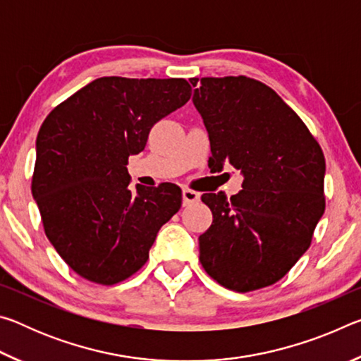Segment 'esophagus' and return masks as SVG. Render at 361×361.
Wrapping results in <instances>:
<instances>
[{
  "label": "esophagus",
  "instance_id": "34e87169",
  "mask_svg": "<svg viewBox=\"0 0 361 361\" xmlns=\"http://www.w3.org/2000/svg\"><path fill=\"white\" fill-rule=\"evenodd\" d=\"M199 192H195V191H192V189H183V204L185 205H189V204H192V202H197L199 200Z\"/></svg>",
  "mask_w": 361,
  "mask_h": 361
}]
</instances>
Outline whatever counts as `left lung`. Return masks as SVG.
I'll use <instances>...</instances> for the list:
<instances>
[{"label": "left lung", "mask_w": 361, "mask_h": 361, "mask_svg": "<svg viewBox=\"0 0 361 361\" xmlns=\"http://www.w3.org/2000/svg\"><path fill=\"white\" fill-rule=\"evenodd\" d=\"M194 106L210 138L209 167L243 175L231 199L207 192L213 221L199 237V259L224 288L247 293L286 276L310 247L325 212V156L301 118L247 76L191 79Z\"/></svg>", "instance_id": "1"}]
</instances>
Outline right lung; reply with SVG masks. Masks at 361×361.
<instances>
[{
  "mask_svg": "<svg viewBox=\"0 0 361 361\" xmlns=\"http://www.w3.org/2000/svg\"><path fill=\"white\" fill-rule=\"evenodd\" d=\"M183 78L95 79L60 103L36 138L32 192L49 242L78 276L100 285L145 266L162 224L181 207L172 183L129 189L130 154L156 122L191 99Z\"/></svg>",
  "mask_w": 361,
  "mask_h": 361,
  "instance_id": "add662e5",
  "label": "right lung"
}]
</instances>
